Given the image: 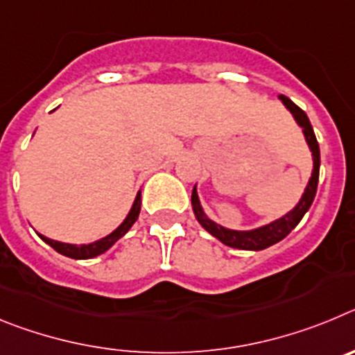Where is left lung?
<instances>
[{"label":"left lung","mask_w":355,"mask_h":355,"mask_svg":"<svg viewBox=\"0 0 355 355\" xmlns=\"http://www.w3.org/2000/svg\"><path fill=\"white\" fill-rule=\"evenodd\" d=\"M279 99L283 101V105L290 110V114L293 115L295 122L302 128V133L306 137V142L309 146L313 153V172L311 178H309V183H307L306 190H304L302 197H300L299 205L295 206L291 211H288L286 215H283L277 220L270 222V224L261 225L258 229H250V231H234V229L222 227L220 224L213 222L211 218L206 216V213L202 211V206H200L199 196H197V188L193 187L192 190V208L193 213H196V218L199 220V224L208 231L209 234L220 240L224 245L233 247V249L240 250H263L266 247L274 245L277 241H281L283 238H286L288 234L297 227L302 216L306 215V211L311 208L313 199L316 196V187H318V174H320V147L318 142H316L315 131H313L311 122L307 119L306 112L300 110L299 106L291 101L290 97L286 96H279Z\"/></svg>","instance_id":"left-lung-1"}]
</instances>
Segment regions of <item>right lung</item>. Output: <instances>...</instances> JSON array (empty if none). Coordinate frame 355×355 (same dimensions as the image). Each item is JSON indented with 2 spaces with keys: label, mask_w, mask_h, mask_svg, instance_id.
<instances>
[{
  "label": "right lung",
  "mask_w": 355,
  "mask_h": 355,
  "mask_svg": "<svg viewBox=\"0 0 355 355\" xmlns=\"http://www.w3.org/2000/svg\"><path fill=\"white\" fill-rule=\"evenodd\" d=\"M140 205H142V196H140V192H139V193H137V197H135L133 206H131L130 213H128V216L124 218V222H122V224L119 225L115 231H112L108 236L101 238V240H97V241H92V243H87V245H72V243H62V241L51 240V238L44 236V234H39V236L42 238V240L46 241L48 245H51L53 249L56 250V252L64 254V256H67V258H72V259L96 258V256H99V254L106 252L110 247L114 245L115 241L121 240V238L124 236L128 231H130L131 225H133L135 222H137V218H139Z\"/></svg>",
  "instance_id": "right-lung-1"
}]
</instances>
